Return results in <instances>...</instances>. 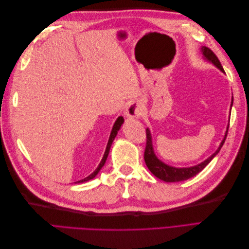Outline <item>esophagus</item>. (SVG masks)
I'll use <instances>...</instances> for the list:
<instances>
[{
	"instance_id": "esophagus-1",
	"label": "esophagus",
	"mask_w": 249,
	"mask_h": 249,
	"mask_svg": "<svg viewBox=\"0 0 249 249\" xmlns=\"http://www.w3.org/2000/svg\"><path fill=\"white\" fill-rule=\"evenodd\" d=\"M144 110V105H143L142 101H135L129 104L126 110H125V115L130 118L135 117H140Z\"/></svg>"
}]
</instances>
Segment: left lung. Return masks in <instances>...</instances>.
<instances>
[{
  "label": "left lung",
  "mask_w": 249,
  "mask_h": 249,
  "mask_svg": "<svg viewBox=\"0 0 249 249\" xmlns=\"http://www.w3.org/2000/svg\"><path fill=\"white\" fill-rule=\"evenodd\" d=\"M201 53L203 57H205L206 60L210 61L211 63H213L217 69H219L222 72H224L223 67L220 63L219 60H218L217 56L214 54V53L211 51L209 48L207 47H202L201 48ZM232 101L233 99H231V108L232 106ZM228 130L229 126L227 127V132H225L224 138L221 141L219 147L217 148L216 152L209 157L207 160H205L203 162L195 165V166H191V167H183V168H177L173 166H169V165L165 164L164 162H162L161 160L158 159V157L156 156L155 152H154V147H153V141H152V135H150V132L148 129H146V146H145V152H144V161L147 168L149 169V171L153 173L155 177H157L158 178H160L164 182H180V180H186L190 178H193L194 176H196L197 173H199L203 168H205L207 165L212 161L213 158L219 153V150L221 149L223 143L225 141V138L228 136Z\"/></svg>",
  "instance_id": "left-lung-1"
}]
</instances>
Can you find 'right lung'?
Wrapping results in <instances>:
<instances>
[{"label": "right lung", "mask_w": 249, "mask_h": 249, "mask_svg": "<svg viewBox=\"0 0 249 249\" xmlns=\"http://www.w3.org/2000/svg\"><path fill=\"white\" fill-rule=\"evenodd\" d=\"M123 124H124V117H123V116H119V117L116 119V122H115L114 125H113V127H112V131H111V134H110L108 144H107L106 150H105V154H104V157H103V159H102L100 165H99V166H97V168L91 173V175L88 176V177L85 178L78 180V182H76V183H84V182H87V180H89V179H92L93 178H95V176H96L97 173H99V171L102 169V167L104 166L105 163H106V160H107L109 152H110V147H111V145H112V142H113V140H114V138L116 137L117 132L119 131L120 126H122Z\"/></svg>", "instance_id": "right-lung-1"}]
</instances>
